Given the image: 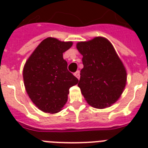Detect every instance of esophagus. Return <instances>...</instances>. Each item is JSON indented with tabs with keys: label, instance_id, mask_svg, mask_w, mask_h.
<instances>
[{
	"label": "esophagus",
	"instance_id": "obj_1",
	"mask_svg": "<svg viewBox=\"0 0 148 148\" xmlns=\"http://www.w3.org/2000/svg\"><path fill=\"white\" fill-rule=\"evenodd\" d=\"M74 75L77 78L79 79L80 78V71H77L76 72H74Z\"/></svg>",
	"mask_w": 148,
	"mask_h": 148
}]
</instances>
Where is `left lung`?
Instances as JSON below:
<instances>
[{"label": "left lung", "instance_id": "8db88e82", "mask_svg": "<svg viewBox=\"0 0 148 148\" xmlns=\"http://www.w3.org/2000/svg\"><path fill=\"white\" fill-rule=\"evenodd\" d=\"M77 49L82 58L78 87L87 103L97 109L113 105L127 84V70L112 44L103 37L80 41Z\"/></svg>", "mask_w": 148, "mask_h": 148}]
</instances>
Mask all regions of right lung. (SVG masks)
Listing matches in <instances>:
<instances>
[{"mask_svg":"<svg viewBox=\"0 0 148 148\" xmlns=\"http://www.w3.org/2000/svg\"><path fill=\"white\" fill-rule=\"evenodd\" d=\"M72 41L46 38L33 51L23 69L27 94L34 105L45 113L56 114L67 101L69 88L78 83L67 71L63 53L70 49Z\"/></svg>","mask_w":148,"mask_h":148,"instance_id":"1","label":"right lung"}]
</instances>
